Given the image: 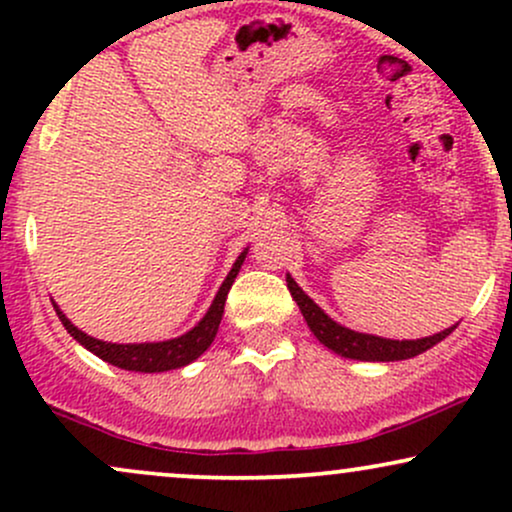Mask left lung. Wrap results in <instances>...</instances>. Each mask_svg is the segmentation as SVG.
<instances>
[{"instance_id": "8db88e82", "label": "left lung", "mask_w": 512, "mask_h": 512, "mask_svg": "<svg viewBox=\"0 0 512 512\" xmlns=\"http://www.w3.org/2000/svg\"><path fill=\"white\" fill-rule=\"evenodd\" d=\"M286 286H289L293 301L298 303L310 332L320 339V344H325L327 349L334 351V354L354 358V361H404V358H414L424 354L426 349H431V346H436L438 342H443V339L457 327L452 325L448 330L424 339H402V342H399V339H383L375 337V334L354 332L349 330V327L334 322L289 274H286Z\"/></svg>"}]
</instances>
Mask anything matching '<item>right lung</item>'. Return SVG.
Masks as SVG:
<instances>
[{
  "label": "right lung",
  "mask_w": 512,
  "mask_h": 512,
  "mask_svg": "<svg viewBox=\"0 0 512 512\" xmlns=\"http://www.w3.org/2000/svg\"><path fill=\"white\" fill-rule=\"evenodd\" d=\"M245 255H248V248L238 255L236 264L228 272L226 279H223L219 293H216L214 303L207 310V315L192 327L190 332H185L182 337L168 339V342H149V344H113V342H101L96 337H88L86 332H81L79 327H74L72 322L67 320V315L62 313L60 305H55L57 317L62 320L64 330H67L72 337L79 342L84 349L96 354L103 361L113 363V366L122 370H134V373H163V370L182 368L187 363H192L199 358L204 351L209 349L211 342H214L216 332H219L221 317H223V305H226V296L231 291L233 281L240 272V264L245 262Z\"/></svg>",
  "instance_id": "obj_1"
}]
</instances>
